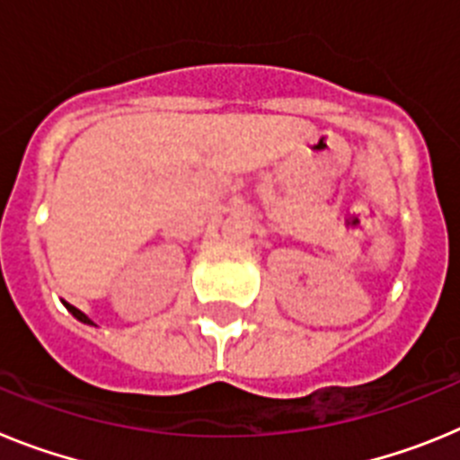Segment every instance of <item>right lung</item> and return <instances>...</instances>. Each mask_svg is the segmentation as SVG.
I'll list each match as a JSON object with an SVG mask.
<instances>
[{"label":"right lung","mask_w":460,"mask_h":460,"mask_svg":"<svg viewBox=\"0 0 460 460\" xmlns=\"http://www.w3.org/2000/svg\"><path fill=\"white\" fill-rule=\"evenodd\" d=\"M64 306H66V311H68V313H71V315H73V318H75V320H80V323H84V324H93V323H92V320H89V318H87V315H84V313H83V311H80V308L71 306V304H68V302H64ZM93 327H96V324H93Z\"/></svg>","instance_id":"1"}]
</instances>
